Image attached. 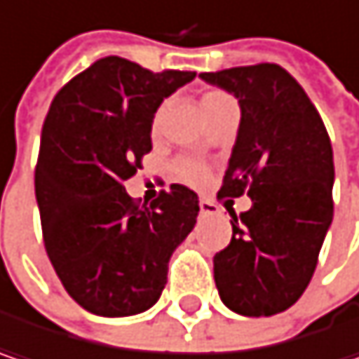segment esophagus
<instances>
[{"label": "esophagus", "mask_w": 359, "mask_h": 359, "mask_svg": "<svg viewBox=\"0 0 359 359\" xmlns=\"http://www.w3.org/2000/svg\"><path fill=\"white\" fill-rule=\"evenodd\" d=\"M199 210H201V215H215V213H219V208L210 201V199H201L199 201Z\"/></svg>", "instance_id": "34e87169"}]
</instances>
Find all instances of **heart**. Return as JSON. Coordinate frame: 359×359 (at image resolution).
Returning a JSON list of instances; mask_svg holds the SVG:
<instances>
[{
  "label": "heart",
  "mask_w": 359,
  "mask_h": 359,
  "mask_svg": "<svg viewBox=\"0 0 359 359\" xmlns=\"http://www.w3.org/2000/svg\"><path fill=\"white\" fill-rule=\"evenodd\" d=\"M226 104H234V98H232L228 92H224V90L212 88V90H205V92L201 94V107H203L205 114L213 113V111H217V109H222V107H226ZM164 111H166V104H160V107L156 109L154 116H151V131H154V133L160 129V123H162ZM172 168H175L177 179L182 180V182H187V184H193V187L205 184V182H208V177H210L208 166L201 164V162H197V160H193V158H179V160L175 162Z\"/></svg>",
  "instance_id": "1"
}]
</instances>
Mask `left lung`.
<instances>
[{
    "mask_svg": "<svg viewBox=\"0 0 359 359\" xmlns=\"http://www.w3.org/2000/svg\"><path fill=\"white\" fill-rule=\"evenodd\" d=\"M199 76L232 92L241 104L217 197L246 193L252 199L241 217L230 212L232 241L213 257L215 285L230 310L271 316L304 294L333 222L331 140L302 86L277 63Z\"/></svg>",
    "mask_w": 359,
    "mask_h": 359,
    "instance_id": "1",
    "label": "left lung"
}]
</instances>
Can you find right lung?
<instances>
[{"instance_id":"obj_1","label":"right lung","mask_w":359,"mask_h":359,"mask_svg":"<svg viewBox=\"0 0 359 359\" xmlns=\"http://www.w3.org/2000/svg\"><path fill=\"white\" fill-rule=\"evenodd\" d=\"M193 78L104 57L50 102L34 170L43 243L67 294L92 314L129 316L156 304L172 250L197 222L199 197L182 184L149 205L123 187L151 149L156 109Z\"/></svg>"}]
</instances>
